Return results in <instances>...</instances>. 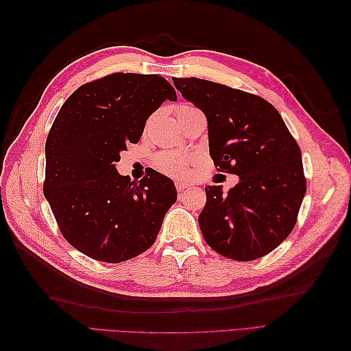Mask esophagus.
Wrapping results in <instances>:
<instances>
[{"label":"esophagus","mask_w":351,"mask_h":351,"mask_svg":"<svg viewBox=\"0 0 351 351\" xmlns=\"http://www.w3.org/2000/svg\"><path fill=\"white\" fill-rule=\"evenodd\" d=\"M175 185H176V190L181 193V191H184V190L190 189L193 184H190V182H185V181H176V182H175Z\"/></svg>","instance_id":"34e87169"}]
</instances>
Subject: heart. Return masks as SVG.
<instances>
[{"label":"heart","mask_w":351,"mask_h":351,"mask_svg":"<svg viewBox=\"0 0 351 351\" xmlns=\"http://www.w3.org/2000/svg\"><path fill=\"white\" fill-rule=\"evenodd\" d=\"M191 111H196L195 107L187 106H180L176 108V116L180 119L184 114H189ZM155 166L158 167L164 173L169 175H175V176H187L190 173V162L184 158L181 155H175V154H161L156 156Z\"/></svg>","instance_id":"b5f03b06"}]
</instances>
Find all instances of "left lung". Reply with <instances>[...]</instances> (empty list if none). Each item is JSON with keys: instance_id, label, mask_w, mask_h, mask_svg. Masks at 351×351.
I'll list each match as a JSON object with an SVG mask.
<instances>
[{"instance_id": "1", "label": "left lung", "mask_w": 351, "mask_h": 351, "mask_svg": "<svg viewBox=\"0 0 351 351\" xmlns=\"http://www.w3.org/2000/svg\"><path fill=\"white\" fill-rule=\"evenodd\" d=\"M206 117L210 155L240 181L223 193L208 185L199 215L205 241L221 256L253 261L293 230L306 193L302 152L279 111L256 95L213 81L171 78Z\"/></svg>"}]
</instances>
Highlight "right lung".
Returning a JSON list of instances; mask_svg holds the SVG:
<instances>
[{
	"label": "right lung",
	"mask_w": 351,
	"mask_h": 351,
	"mask_svg": "<svg viewBox=\"0 0 351 351\" xmlns=\"http://www.w3.org/2000/svg\"><path fill=\"white\" fill-rule=\"evenodd\" d=\"M167 99L178 98L164 77L117 72L78 87L58 111L45 145L43 195L66 241L86 256L111 264L138 256L176 202L173 181L160 171L131 181L116 169Z\"/></svg>",
	"instance_id": "1"
}]
</instances>
